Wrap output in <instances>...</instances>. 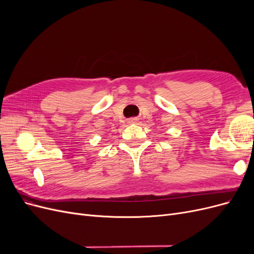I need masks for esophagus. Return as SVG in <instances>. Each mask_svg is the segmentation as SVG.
<instances>
[{
  "instance_id": "esophagus-1",
  "label": "esophagus",
  "mask_w": 254,
  "mask_h": 254,
  "mask_svg": "<svg viewBox=\"0 0 254 254\" xmlns=\"http://www.w3.org/2000/svg\"><path fill=\"white\" fill-rule=\"evenodd\" d=\"M136 122H137L136 119H130L129 120V123H136Z\"/></svg>"
}]
</instances>
